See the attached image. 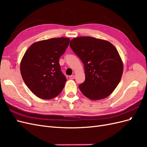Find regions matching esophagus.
Masks as SVG:
<instances>
[{
    "instance_id": "obj_1",
    "label": "esophagus",
    "mask_w": 147,
    "mask_h": 147,
    "mask_svg": "<svg viewBox=\"0 0 147 147\" xmlns=\"http://www.w3.org/2000/svg\"><path fill=\"white\" fill-rule=\"evenodd\" d=\"M69 78H70V79H74V78H75V75H70V76H69Z\"/></svg>"
}]
</instances>
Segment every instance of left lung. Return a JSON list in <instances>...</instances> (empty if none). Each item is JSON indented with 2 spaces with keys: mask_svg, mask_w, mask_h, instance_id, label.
<instances>
[{
  "mask_svg": "<svg viewBox=\"0 0 147 147\" xmlns=\"http://www.w3.org/2000/svg\"><path fill=\"white\" fill-rule=\"evenodd\" d=\"M70 47L84 67L85 80L80 90L91 100L105 98L119 84L123 64L112 43L92 37H79L70 41Z\"/></svg>",
  "mask_w": 147,
  "mask_h": 147,
  "instance_id": "obj_1",
  "label": "left lung"
}]
</instances>
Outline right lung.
Returning a JSON list of instances; mask_svg holds the SVG:
<instances>
[{
  "instance_id": "add662e5",
  "label": "right lung",
  "mask_w": 147,
  "mask_h": 147,
  "mask_svg": "<svg viewBox=\"0 0 147 147\" xmlns=\"http://www.w3.org/2000/svg\"><path fill=\"white\" fill-rule=\"evenodd\" d=\"M69 42L65 37L45 40L33 43L26 51L20 64L21 76L29 90L40 98L51 99L63 91L67 79L59 60Z\"/></svg>"
}]
</instances>
